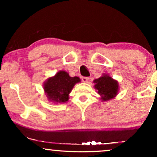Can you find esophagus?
<instances>
[{
    "mask_svg": "<svg viewBox=\"0 0 157 157\" xmlns=\"http://www.w3.org/2000/svg\"><path fill=\"white\" fill-rule=\"evenodd\" d=\"M89 77H82V78H81V80H82V81L83 82H88V81H89Z\"/></svg>",
    "mask_w": 157,
    "mask_h": 157,
    "instance_id": "34e87169",
    "label": "esophagus"
}]
</instances>
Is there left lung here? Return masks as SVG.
I'll use <instances>...</instances> for the list:
<instances>
[{"mask_svg": "<svg viewBox=\"0 0 157 157\" xmlns=\"http://www.w3.org/2000/svg\"><path fill=\"white\" fill-rule=\"evenodd\" d=\"M94 88L97 93L101 96L102 101H108L114 98L119 91V84L111 77L103 75L98 79L94 80Z\"/></svg>", "mask_w": 157, "mask_h": 157, "instance_id": "left-lung-1", "label": "left lung"}]
</instances>
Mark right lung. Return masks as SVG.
<instances>
[{
    "instance_id": "1",
    "label": "right lung",
    "mask_w": 157,
    "mask_h": 157,
    "mask_svg": "<svg viewBox=\"0 0 157 157\" xmlns=\"http://www.w3.org/2000/svg\"><path fill=\"white\" fill-rule=\"evenodd\" d=\"M80 82L78 77H71L65 71H58L49 77L44 84V89L49 101L57 103L66 102L75 85Z\"/></svg>"
}]
</instances>
